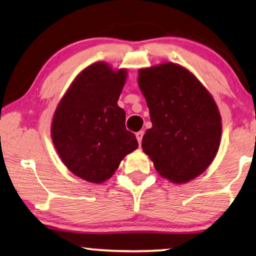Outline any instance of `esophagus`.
<instances>
[{"label":"esophagus","mask_w":256,"mask_h":256,"mask_svg":"<svg viewBox=\"0 0 256 256\" xmlns=\"http://www.w3.org/2000/svg\"><path fill=\"white\" fill-rule=\"evenodd\" d=\"M143 136H144V131H139L136 134V138H137L138 143L140 144L142 143V139H143Z\"/></svg>","instance_id":"1"}]
</instances>
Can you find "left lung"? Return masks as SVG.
I'll list each match as a JSON object with an SVG mask.
<instances>
[{
	"label": "left lung",
	"instance_id": "8db88e82",
	"mask_svg": "<svg viewBox=\"0 0 256 256\" xmlns=\"http://www.w3.org/2000/svg\"><path fill=\"white\" fill-rule=\"evenodd\" d=\"M138 73L152 122L142 140L143 151L171 183L196 178L214 160L221 142V114L214 98L180 64L164 62Z\"/></svg>",
	"mask_w": 256,
	"mask_h": 256
}]
</instances>
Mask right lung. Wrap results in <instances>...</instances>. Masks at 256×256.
<instances>
[{
	"instance_id": "add662e5",
	"label": "right lung",
	"mask_w": 256,
	"mask_h": 256,
	"mask_svg": "<svg viewBox=\"0 0 256 256\" xmlns=\"http://www.w3.org/2000/svg\"><path fill=\"white\" fill-rule=\"evenodd\" d=\"M126 76L125 68L92 64L78 74L54 112V146L67 169L90 183L111 178L122 158L138 148L117 104Z\"/></svg>"
}]
</instances>
